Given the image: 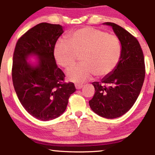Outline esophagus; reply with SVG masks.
<instances>
[{"mask_svg":"<svg viewBox=\"0 0 155 155\" xmlns=\"http://www.w3.org/2000/svg\"><path fill=\"white\" fill-rule=\"evenodd\" d=\"M75 87L76 90H80V89H81L83 87V84H75Z\"/></svg>","mask_w":155,"mask_h":155,"instance_id":"esophagus-1","label":"esophagus"}]
</instances>
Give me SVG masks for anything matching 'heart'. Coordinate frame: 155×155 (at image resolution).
Instances as JSON below:
<instances>
[{
    "label": "heart",
    "mask_w": 155,
    "mask_h": 155,
    "mask_svg": "<svg viewBox=\"0 0 155 155\" xmlns=\"http://www.w3.org/2000/svg\"><path fill=\"white\" fill-rule=\"evenodd\" d=\"M121 53L122 46L116 35L90 27L74 32L68 42L59 41L54 49L57 63L65 68L72 67L81 56L82 63L66 73L69 81L79 84L93 74L99 78L111 74L120 61Z\"/></svg>",
    "instance_id": "obj_1"
}]
</instances>
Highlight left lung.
<instances>
[{"label":"left lung","mask_w":155,"mask_h":155,"mask_svg":"<svg viewBox=\"0 0 155 155\" xmlns=\"http://www.w3.org/2000/svg\"><path fill=\"white\" fill-rule=\"evenodd\" d=\"M111 26L122 46L120 61L101 82L95 81V95L89 101L91 109L99 116L114 119L127 113L139 95L145 78L143 51L138 40L123 28L113 22Z\"/></svg>","instance_id":"8db88e82"}]
</instances>
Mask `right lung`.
<instances>
[{"label": "right lung", "instance_id": "1", "mask_svg": "<svg viewBox=\"0 0 155 155\" xmlns=\"http://www.w3.org/2000/svg\"><path fill=\"white\" fill-rule=\"evenodd\" d=\"M60 25L42 22L27 31L16 44L12 81L21 104L30 114L49 121L63 114L74 84L63 82L65 74L54 56L57 41L63 33ZM37 60L28 61L31 57Z\"/></svg>", "mask_w": 155, "mask_h": 155}]
</instances>
